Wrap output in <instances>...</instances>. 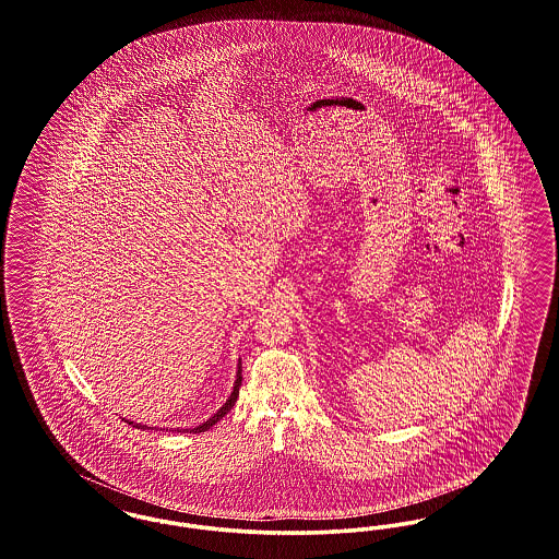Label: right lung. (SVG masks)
<instances>
[{
	"instance_id": "right-lung-1",
	"label": "right lung",
	"mask_w": 559,
	"mask_h": 559,
	"mask_svg": "<svg viewBox=\"0 0 559 559\" xmlns=\"http://www.w3.org/2000/svg\"><path fill=\"white\" fill-rule=\"evenodd\" d=\"M240 386H242V361L238 365V373H236V384H234V392L229 394V399L225 401V405L218 409L215 415H211L204 424H200V426H195L194 430H190V432H206V430H211L215 424H217L218 419H223L227 413L231 412V407L236 405V401H238V394H240ZM133 428H142V426H138V424H133V421H129ZM179 432V430H177Z\"/></svg>"
}]
</instances>
